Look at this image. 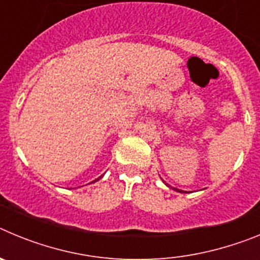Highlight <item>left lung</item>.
Instances as JSON below:
<instances>
[{"instance_id": "1", "label": "left lung", "mask_w": 260, "mask_h": 260, "mask_svg": "<svg viewBox=\"0 0 260 260\" xmlns=\"http://www.w3.org/2000/svg\"><path fill=\"white\" fill-rule=\"evenodd\" d=\"M167 186H168V183H167ZM173 189H174V187H173ZM174 190H176V191H180V192H183V191H182V190H178V189H174Z\"/></svg>"}]
</instances>
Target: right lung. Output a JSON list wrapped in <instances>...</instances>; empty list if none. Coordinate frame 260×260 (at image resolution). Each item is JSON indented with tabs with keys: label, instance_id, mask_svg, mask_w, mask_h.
I'll list each match as a JSON object with an SVG mask.
<instances>
[{
	"label": "right lung",
	"instance_id": "right-lung-1",
	"mask_svg": "<svg viewBox=\"0 0 260 260\" xmlns=\"http://www.w3.org/2000/svg\"><path fill=\"white\" fill-rule=\"evenodd\" d=\"M95 181H96V180H95Z\"/></svg>",
	"mask_w": 260,
	"mask_h": 260
}]
</instances>
